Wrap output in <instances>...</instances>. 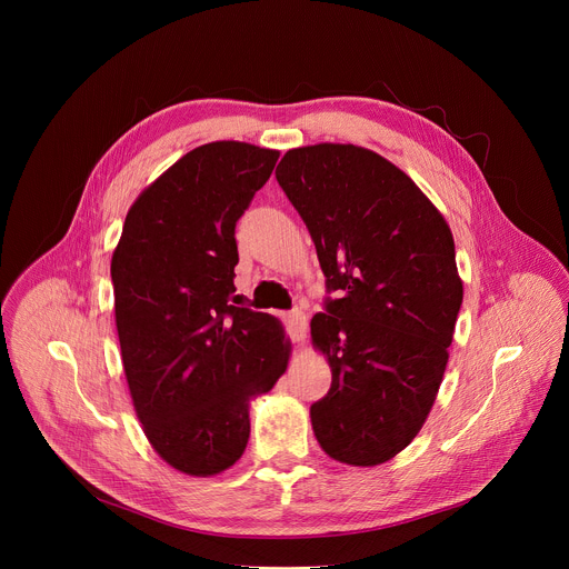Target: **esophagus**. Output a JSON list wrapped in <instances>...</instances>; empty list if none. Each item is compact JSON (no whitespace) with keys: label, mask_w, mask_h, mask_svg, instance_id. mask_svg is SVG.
Returning a JSON list of instances; mask_svg holds the SVG:
<instances>
[{"label":"esophagus","mask_w":569,"mask_h":569,"mask_svg":"<svg viewBox=\"0 0 569 569\" xmlns=\"http://www.w3.org/2000/svg\"><path fill=\"white\" fill-rule=\"evenodd\" d=\"M286 329H288V336L292 338V342H303L306 338V315L301 310H292L286 315Z\"/></svg>","instance_id":"obj_1"}]
</instances>
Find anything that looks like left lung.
Instances as JSON below:
<instances>
[{
	"mask_svg": "<svg viewBox=\"0 0 569 569\" xmlns=\"http://www.w3.org/2000/svg\"><path fill=\"white\" fill-rule=\"evenodd\" d=\"M277 182L336 292L310 321L333 371L312 432L342 463H385L419 435L443 380L463 299L452 231L398 167L353 143L288 150Z\"/></svg>",
	"mask_w": 569,
	"mask_h": 569,
	"instance_id": "obj_1",
	"label": "left lung"
}]
</instances>
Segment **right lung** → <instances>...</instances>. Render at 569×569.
Listing matches in <instances>:
<instances>
[{
  "label": "right lung",
  "instance_id": "obj_1",
  "mask_svg": "<svg viewBox=\"0 0 569 569\" xmlns=\"http://www.w3.org/2000/svg\"><path fill=\"white\" fill-rule=\"evenodd\" d=\"M279 150L242 141L193 148L130 207L112 254L114 317L134 412L180 472L233 466L250 400L274 387L290 342L277 317L236 306L233 229Z\"/></svg>",
  "mask_w": 569,
  "mask_h": 569
}]
</instances>
